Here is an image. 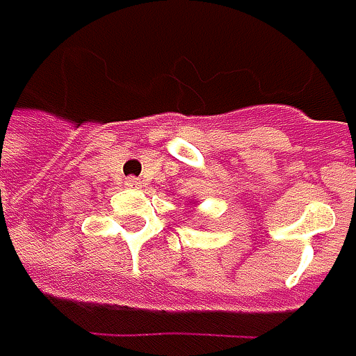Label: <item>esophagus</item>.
Listing matches in <instances>:
<instances>
[{"instance_id": "obj_1", "label": "esophagus", "mask_w": 356, "mask_h": 356, "mask_svg": "<svg viewBox=\"0 0 356 356\" xmlns=\"http://www.w3.org/2000/svg\"><path fill=\"white\" fill-rule=\"evenodd\" d=\"M128 186H138V179H128Z\"/></svg>"}]
</instances>
